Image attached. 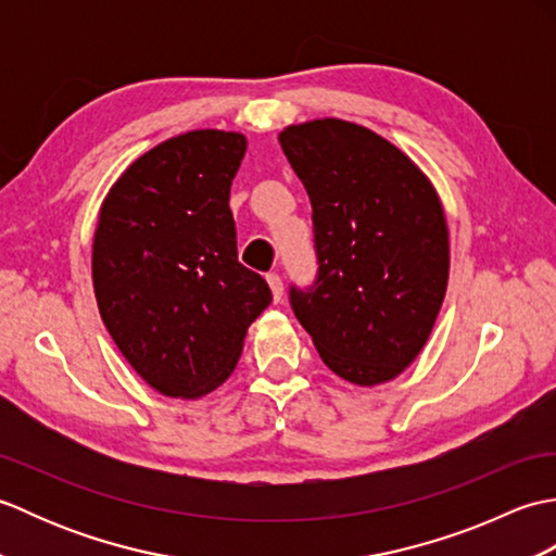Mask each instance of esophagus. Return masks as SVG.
I'll use <instances>...</instances> for the list:
<instances>
[{
    "label": "esophagus",
    "mask_w": 556,
    "mask_h": 556,
    "mask_svg": "<svg viewBox=\"0 0 556 556\" xmlns=\"http://www.w3.org/2000/svg\"><path fill=\"white\" fill-rule=\"evenodd\" d=\"M267 285L271 289V299H275V303H279L281 296H285V281H281V277L277 275V271H269Z\"/></svg>",
    "instance_id": "obj_1"
}]
</instances>
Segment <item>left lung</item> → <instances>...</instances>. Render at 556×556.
I'll return each mask as SVG.
<instances>
[{"instance_id":"obj_1","label":"left lung","mask_w":556,"mask_h":556,"mask_svg":"<svg viewBox=\"0 0 556 556\" xmlns=\"http://www.w3.org/2000/svg\"><path fill=\"white\" fill-rule=\"evenodd\" d=\"M313 205L317 275L293 315L344 380L372 387L416 361L442 308L448 236L416 164L370 128L315 119L279 134Z\"/></svg>"}]
</instances>
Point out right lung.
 Wrapping results in <instances>:
<instances>
[{
	"label": "right lung",
	"mask_w": 556,
	"mask_h": 556,
	"mask_svg": "<svg viewBox=\"0 0 556 556\" xmlns=\"http://www.w3.org/2000/svg\"><path fill=\"white\" fill-rule=\"evenodd\" d=\"M243 155L241 134L169 138L122 174L100 210L92 285L102 323L164 396L217 389L271 303L267 281L236 248L229 191Z\"/></svg>",
	"instance_id": "1"
}]
</instances>
